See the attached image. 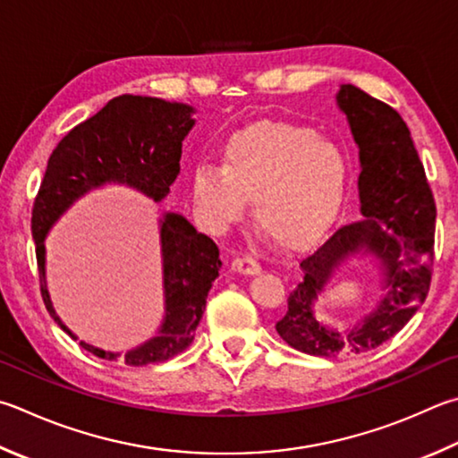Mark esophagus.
Segmentation results:
<instances>
[{
	"instance_id": "34e87169",
	"label": "esophagus",
	"mask_w": 458,
	"mask_h": 458,
	"mask_svg": "<svg viewBox=\"0 0 458 458\" xmlns=\"http://www.w3.org/2000/svg\"><path fill=\"white\" fill-rule=\"evenodd\" d=\"M232 270L238 272V274H250V276H252V274H260L262 266L256 262L254 256L242 254V256H238L234 262H232Z\"/></svg>"
}]
</instances>
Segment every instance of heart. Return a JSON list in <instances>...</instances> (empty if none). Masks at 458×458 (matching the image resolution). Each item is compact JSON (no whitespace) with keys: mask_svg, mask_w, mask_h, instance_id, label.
Here are the masks:
<instances>
[{"mask_svg":"<svg viewBox=\"0 0 458 458\" xmlns=\"http://www.w3.org/2000/svg\"><path fill=\"white\" fill-rule=\"evenodd\" d=\"M344 182V154L332 140L296 123L264 122L228 140L224 168L198 165L192 198L214 230L234 224L244 212V198H252L256 226L278 244L296 248L328 226Z\"/></svg>","mask_w":458,"mask_h":458,"instance_id":"1","label":"heart"}]
</instances>
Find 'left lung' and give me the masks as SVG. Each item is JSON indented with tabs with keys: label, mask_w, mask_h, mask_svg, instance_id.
<instances>
[{
	"label": "left lung",
	"mask_w": 458,
	"mask_h": 458,
	"mask_svg": "<svg viewBox=\"0 0 458 458\" xmlns=\"http://www.w3.org/2000/svg\"><path fill=\"white\" fill-rule=\"evenodd\" d=\"M336 104L359 146L362 220L338 228L304 258L302 278L276 322L282 340L320 359L364 354L393 338L425 302L435 258L437 208L401 114L352 84L340 86ZM359 253L377 260L381 301L352 327L324 325L313 304L339 266Z\"/></svg>",
	"instance_id": "8db88e82"
}]
</instances>
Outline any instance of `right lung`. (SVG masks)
Returning a JSON list of instances; mask_svg holds the SVG:
<instances>
[{
	"mask_svg": "<svg viewBox=\"0 0 458 458\" xmlns=\"http://www.w3.org/2000/svg\"><path fill=\"white\" fill-rule=\"evenodd\" d=\"M196 110L160 98L123 94L73 128L49 156L46 176L33 204L31 234L36 240L41 296L64 332L78 340L57 316L46 282V236L73 202L106 184L134 188L162 202L180 174L182 142L194 128ZM162 248L164 318L156 335L128 352L80 346L104 360L128 367L164 362L184 351L206 310V298L222 268L220 252L184 216L165 212L157 220Z\"/></svg>",
	"mask_w": 458,
	"mask_h": 458,
	"instance_id": "right-lung-1",
	"label": "right lung"
}]
</instances>
